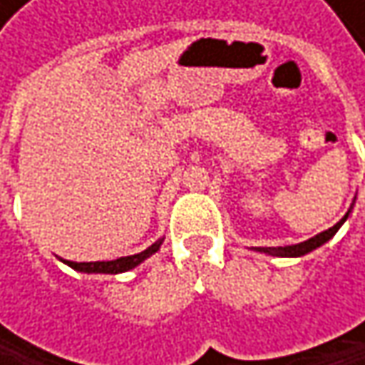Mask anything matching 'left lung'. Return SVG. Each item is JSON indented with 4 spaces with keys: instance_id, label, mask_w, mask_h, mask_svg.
Wrapping results in <instances>:
<instances>
[{
    "instance_id": "8db88e82",
    "label": "left lung",
    "mask_w": 365,
    "mask_h": 365,
    "mask_svg": "<svg viewBox=\"0 0 365 365\" xmlns=\"http://www.w3.org/2000/svg\"><path fill=\"white\" fill-rule=\"evenodd\" d=\"M349 213H351V209H349V211H346V215H344L340 222H336L331 228L324 230V232H319V235H315L313 239H309V241H304V243L287 245V247H255V252H264V254H268V255H279V257H300V255L309 254V252H313V250L322 247L324 243H328L329 239L338 232V228L346 222Z\"/></svg>"
}]
</instances>
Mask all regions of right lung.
<instances>
[{
  "label": "right lung",
  "instance_id": "add662e5",
  "mask_svg": "<svg viewBox=\"0 0 365 365\" xmlns=\"http://www.w3.org/2000/svg\"><path fill=\"white\" fill-rule=\"evenodd\" d=\"M163 245V239L156 241L154 245H150L145 252L135 255H126V257H118V259H110V262H69V259H63L67 266H71L73 270H80V272H103V274H118V272H126L135 266H139L145 257H150L152 254H156Z\"/></svg>",
  "mask_w": 365,
  "mask_h": 365
}]
</instances>
